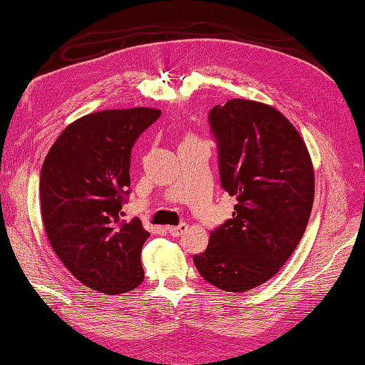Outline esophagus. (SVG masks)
<instances>
[{
  "mask_svg": "<svg viewBox=\"0 0 365 365\" xmlns=\"http://www.w3.org/2000/svg\"><path fill=\"white\" fill-rule=\"evenodd\" d=\"M185 230H187V225H185V224H180L176 227H167V232L172 236H181L185 232Z\"/></svg>",
  "mask_w": 365,
  "mask_h": 365,
  "instance_id": "1",
  "label": "esophagus"
}]
</instances>
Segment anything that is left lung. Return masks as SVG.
I'll return each mask as SVG.
<instances>
[{
	"mask_svg": "<svg viewBox=\"0 0 365 365\" xmlns=\"http://www.w3.org/2000/svg\"><path fill=\"white\" fill-rule=\"evenodd\" d=\"M207 121L220 184L237 203L193 263L214 287L247 292L276 276L299 244L314 205V167L299 132L271 106L232 99L212 107Z\"/></svg>",
	"mask_w": 365,
	"mask_h": 365,
	"instance_id": "1",
	"label": "left lung"
}]
</instances>
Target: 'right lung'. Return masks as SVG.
I'll use <instances>...</instances> for the list:
<instances>
[{"mask_svg":"<svg viewBox=\"0 0 365 365\" xmlns=\"http://www.w3.org/2000/svg\"><path fill=\"white\" fill-rule=\"evenodd\" d=\"M160 110H106L66 128L41 170V212L55 254L72 276L99 293L121 294L145 279L140 252L150 237L125 222L130 155Z\"/></svg>","mask_w":365,"mask_h":365,"instance_id":"right-lung-1","label":"right lung"}]
</instances>
